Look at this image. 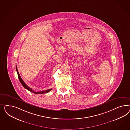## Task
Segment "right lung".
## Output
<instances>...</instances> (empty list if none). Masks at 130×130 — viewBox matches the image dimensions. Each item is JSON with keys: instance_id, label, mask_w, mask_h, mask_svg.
I'll use <instances>...</instances> for the list:
<instances>
[{"instance_id": "obj_1", "label": "right lung", "mask_w": 130, "mask_h": 130, "mask_svg": "<svg viewBox=\"0 0 130 130\" xmlns=\"http://www.w3.org/2000/svg\"><path fill=\"white\" fill-rule=\"evenodd\" d=\"M16 71H17V72L18 75V78H19V79L20 82L21 83V84L22 85V86H23L26 89L28 90V91H29L31 92H33V93H35V94H44V93L48 92L50 91H51V90H52V89H48V90H47L41 91H39V92H37V91H33V90H32L31 88H29V87L28 86V85H27L25 83H24V82L23 80V79H22V78H21V77H20V74H19V71H18V69H17V66H16Z\"/></svg>"}]
</instances>
